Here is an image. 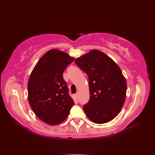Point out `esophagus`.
Listing matches in <instances>:
<instances>
[{
  "label": "esophagus",
  "instance_id": "34e87169",
  "mask_svg": "<svg viewBox=\"0 0 155 155\" xmlns=\"http://www.w3.org/2000/svg\"><path fill=\"white\" fill-rule=\"evenodd\" d=\"M75 97L77 98H78V93L75 94Z\"/></svg>",
  "mask_w": 155,
  "mask_h": 155
}]
</instances>
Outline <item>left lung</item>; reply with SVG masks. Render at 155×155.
<instances>
[{"label":"left lung","instance_id":"obj_1","mask_svg":"<svg viewBox=\"0 0 155 155\" xmlns=\"http://www.w3.org/2000/svg\"><path fill=\"white\" fill-rule=\"evenodd\" d=\"M74 62L89 79L90 99L83 105L87 117L97 124L113 120L120 113L126 98L127 83L120 68L97 50L77 58Z\"/></svg>","mask_w":155,"mask_h":155}]
</instances>
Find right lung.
Segmentation results:
<instances>
[{"label":"right lung","instance_id":"obj_1","mask_svg":"<svg viewBox=\"0 0 155 155\" xmlns=\"http://www.w3.org/2000/svg\"><path fill=\"white\" fill-rule=\"evenodd\" d=\"M74 60L68 54L52 49L39 59L28 82V99L37 117L55 125L67 118L74 104L63 72Z\"/></svg>","mask_w":155,"mask_h":155}]
</instances>
